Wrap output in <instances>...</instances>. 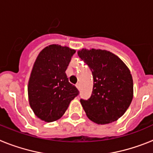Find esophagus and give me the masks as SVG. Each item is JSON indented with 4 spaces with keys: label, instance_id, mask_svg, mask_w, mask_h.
<instances>
[{
    "label": "esophagus",
    "instance_id": "esophagus-1",
    "mask_svg": "<svg viewBox=\"0 0 153 153\" xmlns=\"http://www.w3.org/2000/svg\"><path fill=\"white\" fill-rule=\"evenodd\" d=\"M76 88H77L78 90H80V85H79V83H76Z\"/></svg>",
    "mask_w": 153,
    "mask_h": 153
}]
</instances>
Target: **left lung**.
I'll list each match as a JSON object with an SVG mask.
<instances>
[{"instance_id":"obj_1","label":"left lung","mask_w":153,"mask_h":153,"mask_svg":"<svg viewBox=\"0 0 153 153\" xmlns=\"http://www.w3.org/2000/svg\"><path fill=\"white\" fill-rule=\"evenodd\" d=\"M78 56L91 70L93 87L88 100L80 99L86 114L97 124H107L121 117L133 96V82L128 67L111 52L83 49Z\"/></svg>"}]
</instances>
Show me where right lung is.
Wrapping results in <instances>:
<instances>
[{
	"mask_svg": "<svg viewBox=\"0 0 153 153\" xmlns=\"http://www.w3.org/2000/svg\"><path fill=\"white\" fill-rule=\"evenodd\" d=\"M75 52L67 47L52 44L42 50L33 64L28 83L30 106L45 122L59 120L79 93L65 73Z\"/></svg>",
	"mask_w": 153,
	"mask_h": 153,
	"instance_id": "right-lung-1",
	"label": "right lung"
}]
</instances>
